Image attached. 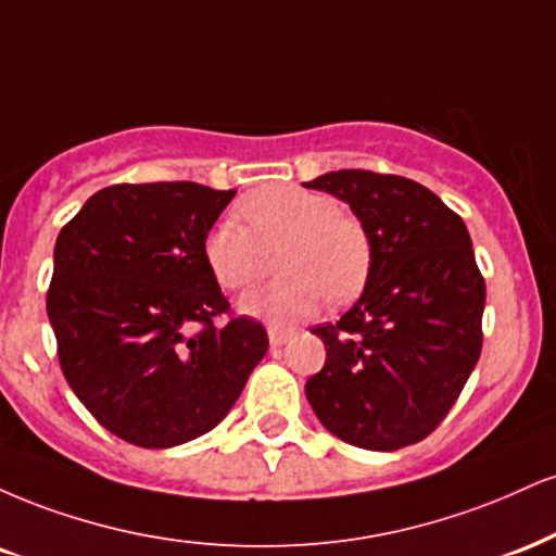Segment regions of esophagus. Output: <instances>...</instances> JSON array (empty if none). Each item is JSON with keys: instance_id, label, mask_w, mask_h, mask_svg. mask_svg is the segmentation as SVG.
<instances>
[{"instance_id": "esophagus-1", "label": "esophagus", "mask_w": 556, "mask_h": 556, "mask_svg": "<svg viewBox=\"0 0 556 556\" xmlns=\"http://www.w3.org/2000/svg\"><path fill=\"white\" fill-rule=\"evenodd\" d=\"M290 337H292V333L287 329H279V326H269V344L271 346H282Z\"/></svg>"}]
</instances>
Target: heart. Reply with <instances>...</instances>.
Returning <instances> with one entry per match:
<instances>
[{"label":"heart","mask_w":556,"mask_h":556,"mask_svg":"<svg viewBox=\"0 0 556 556\" xmlns=\"http://www.w3.org/2000/svg\"><path fill=\"white\" fill-rule=\"evenodd\" d=\"M238 219H219L204 236L202 256L212 279L225 290H243L266 269L264 249L285 243L279 282L240 300V313L269 324H292L329 300L357 295L370 266L365 227L339 212L329 193L303 186H266L240 199Z\"/></svg>","instance_id":"b5f03b06"}]
</instances>
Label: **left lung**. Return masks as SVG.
Here are the masks:
<instances>
[{"instance_id": "left-lung-1", "label": "left lung", "mask_w": 556, "mask_h": 556, "mask_svg": "<svg viewBox=\"0 0 556 556\" xmlns=\"http://www.w3.org/2000/svg\"><path fill=\"white\" fill-rule=\"evenodd\" d=\"M307 189L350 204L370 240L363 295L313 329L326 365L305 383L320 425L365 451H399L445 419L481 352L484 279L464 219L422 184L331 170Z\"/></svg>"}]
</instances>
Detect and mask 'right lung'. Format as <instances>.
I'll return each instance as SVG.
<instances>
[{
  "label": "right lung",
  "instance_id": "obj_1",
  "mask_svg": "<svg viewBox=\"0 0 556 556\" xmlns=\"http://www.w3.org/2000/svg\"><path fill=\"white\" fill-rule=\"evenodd\" d=\"M232 197L191 180L118 184L59 232L46 298L59 365L126 443L173 447L210 432L269 350L258 320L212 324L227 300L202 243Z\"/></svg>",
  "mask_w": 556,
  "mask_h": 556
}]
</instances>
